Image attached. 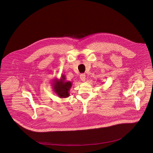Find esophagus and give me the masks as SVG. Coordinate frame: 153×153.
<instances>
[{"label": "esophagus", "instance_id": "obj_1", "mask_svg": "<svg viewBox=\"0 0 153 153\" xmlns=\"http://www.w3.org/2000/svg\"><path fill=\"white\" fill-rule=\"evenodd\" d=\"M80 79H81V80L82 81H85V79H86V76H85V74H81V75H80Z\"/></svg>", "mask_w": 153, "mask_h": 153}]
</instances>
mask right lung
Returning <instances> with one entry per match:
<instances>
[{"label":"right lung","mask_w":153,"mask_h":153,"mask_svg":"<svg viewBox=\"0 0 153 153\" xmlns=\"http://www.w3.org/2000/svg\"><path fill=\"white\" fill-rule=\"evenodd\" d=\"M52 82L53 91L58 97L61 98H65L69 97V91L72 86V83L71 81H66L64 75H62L60 79L55 78Z\"/></svg>","instance_id":"add662e5"}]
</instances>
